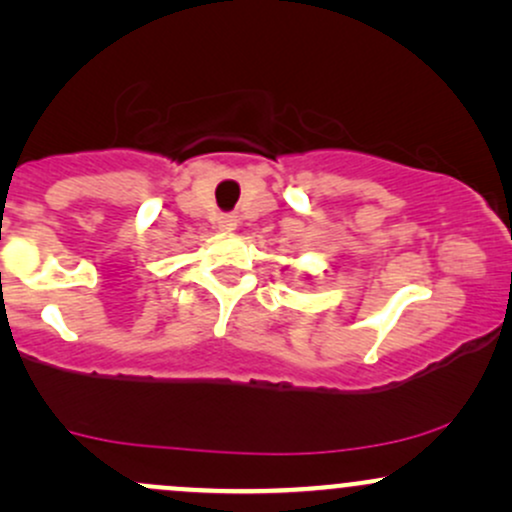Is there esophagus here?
Masks as SVG:
<instances>
[{"instance_id":"obj_1","label":"esophagus","mask_w":512,"mask_h":512,"mask_svg":"<svg viewBox=\"0 0 512 512\" xmlns=\"http://www.w3.org/2000/svg\"><path fill=\"white\" fill-rule=\"evenodd\" d=\"M216 226H219L223 233L236 231V226H238V216H233V214H221L219 219H216Z\"/></svg>"}]
</instances>
